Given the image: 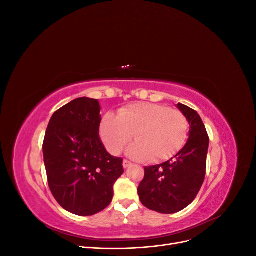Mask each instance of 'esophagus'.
Returning a JSON list of instances; mask_svg holds the SVG:
<instances>
[{
    "label": "esophagus",
    "instance_id": "obj_1",
    "mask_svg": "<svg viewBox=\"0 0 256 256\" xmlns=\"http://www.w3.org/2000/svg\"><path fill=\"white\" fill-rule=\"evenodd\" d=\"M132 166V164H131V162L128 161L127 159H125V160L122 161V166L125 168H129V166Z\"/></svg>",
    "mask_w": 256,
    "mask_h": 256
}]
</instances>
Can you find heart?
<instances>
[{"label": "heart", "mask_w": 256, "mask_h": 256, "mask_svg": "<svg viewBox=\"0 0 256 256\" xmlns=\"http://www.w3.org/2000/svg\"><path fill=\"white\" fill-rule=\"evenodd\" d=\"M102 141L111 154H118L132 138L128 154L136 160L166 161L174 157L188 136V120L170 106L138 102L122 108L116 118L108 114L100 126Z\"/></svg>", "instance_id": "1"}]
</instances>
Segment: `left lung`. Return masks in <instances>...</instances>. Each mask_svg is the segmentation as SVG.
<instances>
[{"instance_id":"left-lung-1","label":"left lung","mask_w":256,"mask_h":256,"mask_svg":"<svg viewBox=\"0 0 256 256\" xmlns=\"http://www.w3.org/2000/svg\"><path fill=\"white\" fill-rule=\"evenodd\" d=\"M188 120L189 138L184 148L164 164L144 168L138 184L141 203L160 214H175L190 205L204 182L209 136L202 118L191 108L178 104Z\"/></svg>"}]
</instances>
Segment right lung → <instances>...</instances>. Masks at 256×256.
I'll list each match as a JSON object with an SVG mask.
<instances>
[{
  "mask_svg": "<svg viewBox=\"0 0 256 256\" xmlns=\"http://www.w3.org/2000/svg\"><path fill=\"white\" fill-rule=\"evenodd\" d=\"M97 99L76 98L54 112L42 152L49 188L56 202L76 216L109 206L113 186L124 173L122 159L111 156L99 136Z\"/></svg>",
  "mask_w": 256,
  "mask_h": 256,
  "instance_id": "obj_1",
  "label": "right lung"
}]
</instances>
